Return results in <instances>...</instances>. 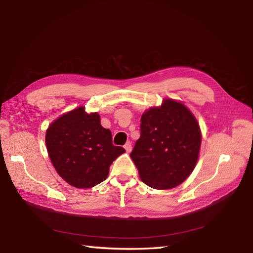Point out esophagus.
<instances>
[{
  "label": "esophagus",
  "instance_id": "1",
  "mask_svg": "<svg viewBox=\"0 0 253 253\" xmlns=\"http://www.w3.org/2000/svg\"><path fill=\"white\" fill-rule=\"evenodd\" d=\"M124 148H125L126 151H127L128 153H129V152L131 151V142L128 141V142L125 144V146H124Z\"/></svg>",
  "mask_w": 253,
  "mask_h": 253
}]
</instances>
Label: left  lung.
<instances>
[{
	"label": "left lung",
	"instance_id": "1",
	"mask_svg": "<svg viewBox=\"0 0 253 253\" xmlns=\"http://www.w3.org/2000/svg\"><path fill=\"white\" fill-rule=\"evenodd\" d=\"M141 135L130 158L144 184L171 189L195 169L201 146V130L195 115L180 101L164 99L141 116Z\"/></svg>",
	"mask_w": 253,
	"mask_h": 253
}]
</instances>
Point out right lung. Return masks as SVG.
<instances>
[{
  "label": "right lung",
  "instance_id": "add662e5",
  "mask_svg": "<svg viewBox=\"0 0 253 253\" xmlns=\"http://www.w3.org/2000/svg\"><path fill=\"white\" fill-rule=\"evenodd\" d=\"M47 154L57 174L76 188H92L106 179L113 161L125 149L112 143L99 113L79 106L61 115L45 132Z\"/></svg>",
  "mask_w": 253,
  "mask_h": 253
}]
</instances>
